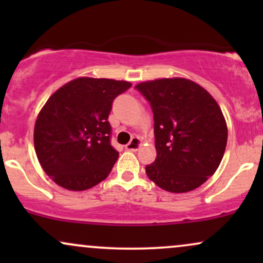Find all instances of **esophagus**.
<instances>
[{
    "label": "esophagus",
    "instance_id": "obj_1",
    "mask_svg": "<svg viewBox=\"0 0 263 263\" xmlns=\"http://www.w3.org/2000/svg\"><path fill=\"white\" fill-rule=\"evenodd\" d=\"M141 144H142V141L140 140V138L134 137L131 141H129V143L126 144V149L137 151L141 147Z\"/></svg>",
    "mask_w": 263,
    "mask_h": 263
}]
</instances>
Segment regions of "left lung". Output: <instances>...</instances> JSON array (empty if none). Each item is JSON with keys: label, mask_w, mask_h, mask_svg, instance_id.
Instances as JSON below:
<instances>
[{"label": "left lung", "mask_w": 263, "mask_h": 263, "mask_svg": "<svg viewBox=\"0 0 263 263\" xmlns=\"http://www.w3.org/2000/svg\"><path fill=\"white\" fill-rule=\"evenodd\" d=\"M136 89L149 101L157 158L146 173L159 188L186 193L218 170L228 142L221 108L204 87L185 78L143 81Z\"/></svg>", "instance_id": "obj_1"}]
</instances>
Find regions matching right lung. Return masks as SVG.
Returning <instances> with one entry per match:
<instances>
[{
  "label": "right lung",
  "instance_id": "add662e5",
  "mask_svg": "<svg viewBox=\"0 0 263 263\" xmlns=\"http://www.w3.org/2000/svg\"><path fill=\"white\" fill-rule=\"evenodd\" d=\"M131 85L81 77L48 99L35 120L33 137L38 161L54 183L83 192L110 174L119 152L110 143L108 114L114 99Z\"/></svg>",
  "mask_w": 263,
  "mask_h": 263
}]
</instances>
